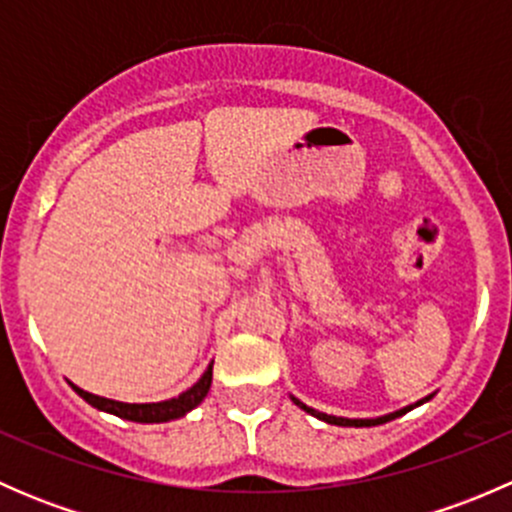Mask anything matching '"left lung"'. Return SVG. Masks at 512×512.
Masks as SVG:
<instances>
[{
	"label": "left lung",
	"instance_id": "1",
	"mask_svg": "<svg viewBox=\"0 0 512 512\" xmlns=\"http://www.w3.org/2000/svg\"><path fill=\"white\" fill-rule=\"evenodd\" d=\"M428 399H431V396H426V399H423V401H428ZM292 401H294V404L299 406V409H304V411H307V414H312V416L322 418V421H327V423H334V426H354V428H361V426H379V423H386V421H391V418H399V416H404L406 411H411V409H414V406H406V409H401V411H394V414H389V416H379V418H339V416H329V414H322V411H314V409H309V406H304L302 401H299V399H294V396H292ZM423 401H418L416 406H421Z\"/></svg>",
	"mask_w": 512,
	"mask_h": 512
}]
</instances>
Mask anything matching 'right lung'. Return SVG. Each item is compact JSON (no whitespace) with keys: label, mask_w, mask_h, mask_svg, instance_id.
Instances as JSON below:
<instances>
[{"label":"right lung","mask_w":512,"mask_h":512,"mask_svg":"<svg viewBox=\"0 0 512 512\" xmlns=\"http://www.w3.org/2000/svg\"><path fill=\"white\" fill-rule=\"evenodd\" d=\"M210 384H213V364L208 366L200 381L195 386H190L188 391L178 396V399H168V401H158V404H123V401H113V399H103V396H94L89 391L79 389V386L71 384V389L81 396L84 401H89L91 406L98 411H106V414H113L118 418H126V421H136V423H163V421H173V418L185 416L188 411H193L200 401L208 396Z\"/></svg>","instance_id":"add662e5"}]
</instances>
